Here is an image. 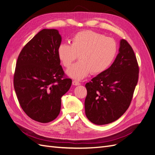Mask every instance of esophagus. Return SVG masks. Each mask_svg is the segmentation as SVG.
I'll use <instances>...</instances> for the list:
<instances>
[{
	"mask_svg": "<svg viewBox=\"0 0 155 155\" xmlns=\"http://www.w3.org/2000/svg\"><path fill=\"white\" fill-rule=\"evenodd\" d=\"M72 84L74 85H81V83H79V81H76V80H74L73 81H72Z\"/></svg>",
	"mask_w": 155,
	"mask_h": 155,
	"instance_id": "1",
	"label": "esophagus"
}]
</instances>
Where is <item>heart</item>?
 Instances as JSON below:
<instances>
[{
    "label": "heart",
    "instance_id": "b5f03b06",
    "mask_svg": "<svg viewBox=\"0 0 155 155\" xmlns=\"http://www.w3.org/2000/svg\"><path fill=\"white\" fill-rule=\"evenodd\" d=\"M117 45L110 37L91 30L75 34L71 45L61 44L58 50L59 59L63 66L69 68L79 55V62L67 70L68 76L82 79L91 72L100 74L106 70L115 58Z\"/></svg>",
    "mask_w": 155,
    "mask_h": 155
}]
</instances>
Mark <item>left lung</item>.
Segmentation results:
<instances>
[{
	"label": "left lung",
	"instance_id": "8db88e82",
	"mask_svg": "<svg viewBox=\"0 0 155 155\" xmlns=\"http://www.w3.org/2000/svg\"><path fill=\"white\" fill-rule=\"evenodd\" d=\"M138 74L134 51L127 41L121 39L114 63L86 83L87 118L96 125H105L120 118L130 104Z\"/></svg>",
	"mask_w": 155,
	"mask_h": 155
}]
</instances>
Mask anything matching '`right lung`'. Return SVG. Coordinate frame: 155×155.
Returning a JSON list of instances; mask_svg holds the SVG:
<instances>
[{"label":"right lung","mask_w":155,"mask_h":155,"mask_svg":"<svg viewBox=\"0 0 155 155\" xmlns=\"http://www.w3.org/2000/svg\"><path fill=\"white\" fill-rule=\"evenodd\" d=\"M61 43L58 30L43 29L24 46L17 59L13 77L17 99L25 113L38 122L57 118L61 98L72 85L60 65Z\"/></svg>","instance_id":"1"}]
</instances>
